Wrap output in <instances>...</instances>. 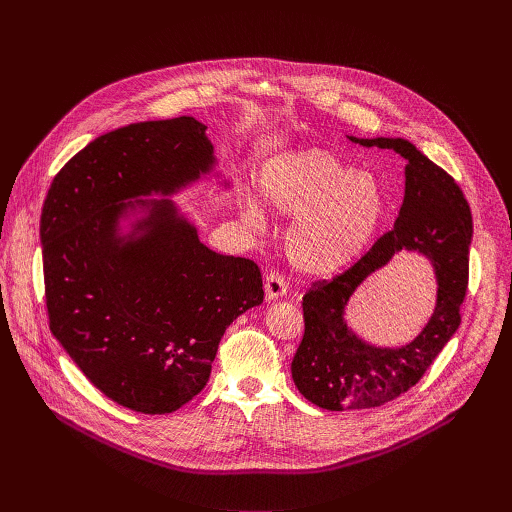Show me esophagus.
<instances>
[{
	"instance_id": "obj_1",
	"label": "esophagus",
	"mask_w": 512,
	"mask_h": 512,
	"mask_svg": "<svg viewBox=\"0 0 512 512\" xmlns=\"http://www.w3.org/2000/svg\"><path fill=\"white\" fill-rule=\"evenodd\" d=\"M287 294V281L277 271H269L265 275V296L267 300H277Z\"/></svg>"
}]
</instances>
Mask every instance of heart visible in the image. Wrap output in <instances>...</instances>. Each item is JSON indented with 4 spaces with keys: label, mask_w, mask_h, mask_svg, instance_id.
<instances>
[{
    "label": "heart",
    "mask_w": 512,
    "mask_h": 512,
    "mask_svg": "<svg viewBox=\"0 0 512 512\" xmlns=\"http://www.w3.org/2000/svg\"><path fill=\"white\" fill-rule=\"evenodd\" d=\"M259 195L243 194L245 214L261 221L263 200L277 214L294 218L285 233V255L308 275H328L352 263L375 239L387 212L379 178L320 148L267 160L259 172Z\"/></svg>",
    "instance_id": "1"
}]
</instances>
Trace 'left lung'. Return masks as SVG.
Returning <instances> with one entry per match:
<instances>
[{
    "mask_svg": "<svg viewBox=\"0 0 512 512\" xmlns=\"http://www.w3.org/2000/svg\"><path fill=\"white\" fill-rule=\"evenodd\" d=\"M362 148L393 150L405 158V196L393 231L330 283L318 281L304 296L306 332L291 362L298 391L328 411L379 407L409 391L460 326L472 243L470 206L440 166L401 137H354ZM425 256L436 277V306L422 332L401 347H379L345 322L353 291L395 254Z\"/></svg>",
    "mask_w": 512,
    "mask_h": 512,
    "instance_id": "obj_1",
    "label": "left lung"
}]
</instances>
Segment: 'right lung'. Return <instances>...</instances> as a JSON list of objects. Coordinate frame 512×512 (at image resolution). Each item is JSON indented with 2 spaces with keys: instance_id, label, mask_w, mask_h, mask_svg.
<instances>
[{
  "instance_id": "right-lung-1",
  "label": "right lung",
  "mask_w": 512,
  "mask_h": 512,
  "mask_svg": "<svg viewBox=\"0 0 512 512\" xmlns=\"http://www.w3.org/2000/svg\"><path fill=\"white\" fill-rule=\"evenodd\" d=\"M214 168L194 117L131 123L93 139L44 200L50 330L101 393L137 413L196 397L225 330L263 304L259 267L208 249L170 198L223 178Z\"/></svg>"
}]
</instances>
